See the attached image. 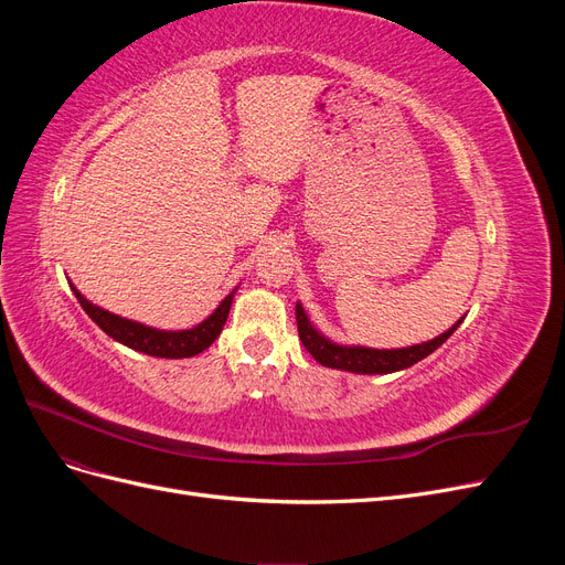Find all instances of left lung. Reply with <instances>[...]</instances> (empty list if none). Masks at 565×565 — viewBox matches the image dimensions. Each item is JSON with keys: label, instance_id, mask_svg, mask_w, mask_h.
<instances>
[{"label": "left lung", "instance_id": "obj_1", "mask_svg": "<svg viewBox=\"0 0 565 565\" xmlns=\"http://www.w3.org/2000/svg\"><path fill=\"white\" fill-rule=\"evenodd\" d=\"M465 320V318H461ZM455 322L448 332L438 334L431 341H424V344L415 347H405V349H367V347H341L334 344L324 334H320L313 322L306 316L303 306L297 303V328H299V339L316 361L324 367L332 370H347L355 374H388V372H398L409 365L419 363L422 358L434 353L440 344H446L450 334L461 324Z\"/></svg>", "mask_w": 565, "mask_h": 565}]
</instances>
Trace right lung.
<instances>
[{
	"mask_svg": "<svg viewBox=\"0 0 565 565\" xmlns=\"http://www.w3.org/2000/svg\"><path fill=\"white\" fill-rule=\"evenodd\" d=\"M71 289L75 292L77 301L87 316L104 330L108 337H113L119 344H125L134 351H141L146 355H156V358H193L202 353L204 349H210L214 344V339L221 334L231 311L233 303V292L218 303V309L204 318L200 324L191 330H158V328H148L143 322L127 320L122 316H115L100 306L92 303L87 297H84L79 289L71 282Z\"/></svg>",
	"mask_w": 565,
	"mask_h": 565,
	"instance_id": "add662e5",
	"label": "right lung"
}]
</instances>
